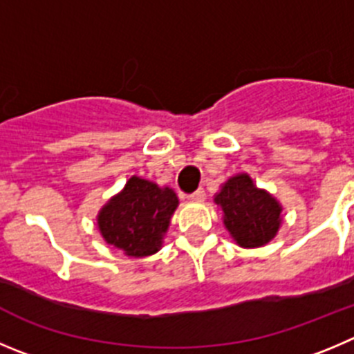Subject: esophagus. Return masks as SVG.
I'll list each match as a JSON object with an SVG mask.
<instances>
[{
	"label": "esophagus",
	"instance_id": "1",
	"mask_svg": "<svg viewBox=\"0 0 354 354\" xmlns=\"http://www.w3.org/2000/svg\"><path fill=\"white\" fill-rule=\"evenodd\" d=\"M188 199L196 201V203H203V201L206 199V192H204L203 188H199V190H196V192H194L192 196H188Z\"/></svg>",
	"mask_w": 354,
	"mask_h": 354
}]
</instances>
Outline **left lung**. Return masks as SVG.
Here are the masks:
<instances>
[{
  "instance_id": "obj_1",
  "label": "left lung",
  "mask_w": 354,
  "mask_h": 354,
  "mask_svg": "<svg viewBox=\"0 0 354 354\" xmlns=\"http://www.w3.org/2000/svg\"><path fill=\"white\" fill-rule=\"evenodd\" d=\"M223 225L241 248H260L276 237L283 223V206L270 192L259 188L248 173L230 176L214 194Z\"/></svg>"
}]
</instances>
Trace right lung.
Returning <instances> with one entry per match:
<instances>
[{"label":"right lung","mask_w":354,"mask_h":354,"mask_svg":"<svg viewBox=\"0 0 354 354\" xmlns=\"http://www.w3.org/2000/svg\"><path fill=\"white\" fill-rule=\"evenodd\" d=\"M180 199L169 187L131 176L117 196L97 213L102 239L124 255L143 259L157 253L169 229Z\"/></svg>","instance_id":"add662e5"}]
</instances>
